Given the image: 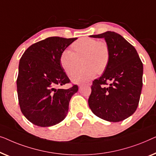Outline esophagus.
Wrapping results in <instances>:
<instances>
[{"mask_svg":"<svg viewBox=\"0 0 156 156\" xmlns=\"http://www.w3.org/2000/svg\"><path fill=\"white\" fill-rule=\"evenodd\" d=\"M91 82H86L85 83H82V84H80V85H91Z\"/></svg>","mask_w":156,"mask_h":156,"instance_id":"1","label":"esophagus"}]
</instances>
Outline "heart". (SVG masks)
<instances>
[{
  "mask_svg": "<svg viewBox=\"0 0 156 156\" xmlns=\"http://www.w3.org/2000/svg\"><path fill=\"white\" fill-rule=\"evenodd\" d=\"M71 51H64L61 54V67L69 77L73 76L80 68L83 69L72 78L79 83L101 75L106 71L110 60L109 46L105 41L84 37L74 41L71 46Z\"/></svg>",
  "mask_w": 156,
  "mask_h": 156,
  "instance_id": "heart-1",
  "label": "heart"
}]
</instances>
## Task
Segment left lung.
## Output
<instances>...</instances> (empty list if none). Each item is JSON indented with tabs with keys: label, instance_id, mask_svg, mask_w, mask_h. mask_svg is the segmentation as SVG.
<instances>
[{
	"label": "left lung",
	"instance_id": "left-lung-1",
	"mask_svg": "<svg viewBox=\"0 0 156 156\" xmlns=\"http://www.w3.org/2000/svg\"><path fill=\"white\" fill-rule=\"evenodd\" d=\"M90 37L105 38L110 60L101 77L91 86L90 108L111 122L124 120L136 110L143 86V63L133 46L121 35L107 31Z\"/></svg>",
	"mask_w": 156,
	"mask_h": 156
}]
</instances>
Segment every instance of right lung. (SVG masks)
Instances as JSON below:
<instances>
[{
  "instance_id": "1",
  "label": "right lung",
  "mask_w": 156,
  "mask_h": 156,
  "mask_svg": "<svg viewBox=\"0 0 156 156\" xmlns=\"http://www.w3.org/2000/svg\"><path fill=\"white\" fill-rule=\"evenodd\" d=\"M75 38L51 37L32 44L19 63L17 91L22 113L39 126H51L65 119L70 100L77 85L68 89L58 86L71 83L61 67L60 56Z\"/></svg>"
}]
</instances>
